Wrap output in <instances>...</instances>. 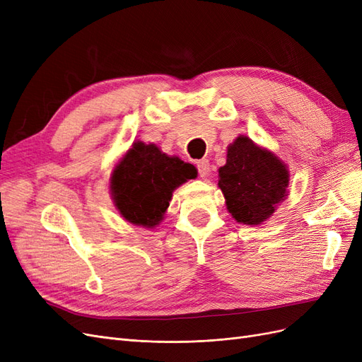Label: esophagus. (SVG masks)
Instances as JSON below:
<instances>
[{"instance_id":"1","label":"esophagus","mask_w":362,"mask_h":362,"mask_svg":"<svg viewBox=\"0 0 362 362\" xmlns=\"http://www.w3.org/2000/svg\"><path fill=\"white\" fill-rule=\"evenodd\" d=\"M196 168H198V172L202 178H205L208 173H210V161L206 158H202L199 161H196Z\"/></svg>"}]
</instances>
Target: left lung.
Here are the masks:
<instances>
[{
    "mask_svg": "<svg viewBox=\"0 0 362 362\" xmlns=\"http://www.w3.org/2000/svg\"><path fill=\"white\" fill-rule=\"evenodd\" d=\"M288 169L273 152L238 136L228 146L226 164L218 169L226 208L237 222L259 225L286 199Z\"/></svg>",
    "mask_w": 362,
    "mask_h": 362,
    "instance_id": "obj_1",
    "label": "left lung"
}]
</instances>
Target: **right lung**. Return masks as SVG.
<instances>
[{
  "label": "right lung",
  "instance_id": "right-lung-1",
  "mask_svg": "<svg viewBox=\"0 0 362 362\" xmlns=\"http://www.w3.org/2000/svg\"><path fill=\"white\" fill-rule=\"evenodd\" d=\"M196 175L193 164L163 154L152 144L134 141L112 172L110 190L125 221L154 228L163 221L173 190Z\"/></svg>",
  "mask_w": 362,
  "mask_h": 362
}]
</instances>
